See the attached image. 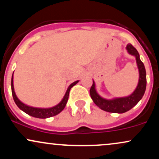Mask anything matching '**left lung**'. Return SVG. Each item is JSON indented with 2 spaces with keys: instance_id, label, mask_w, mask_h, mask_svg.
I'll use <instances>...</instances> for the list:
<instances>
[{
  "instance_id": "obj_1",
  "label": "left lung",
  "mask_w": 159,
  "mask_h": 159,
  "mask_svg": "<svg viewBox=\"0 0 159 159\" xmlns=\"http://www.w3.org/2000/svg\"><path fill=\"white\" fill-rule=\"evenodd\" d=\"M126 49L128 52L132 55L135 56L137 64L139 69V82L135 90L132 94L127 97L116 98L112 100H107L102 98L101 96L96 93L95 89V83L93 82V85L91 86L90 90V94L93 102L102 110L111 113H118L123 114L126 112L134 107L138 102L143 97L147 87V75H146V69L144 67L143 62L140 61L139 53L136 50V48L132 44L127 45Z\"/></svg>"
}]
</instances>
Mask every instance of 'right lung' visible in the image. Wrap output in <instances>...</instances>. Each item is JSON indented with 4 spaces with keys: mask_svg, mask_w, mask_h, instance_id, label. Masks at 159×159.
Wrapping results in <instances>:
<instances>
[{
    "mask_svg": "<svg viewBox=\"0 0 159 159\" xmlns=\"http://www.w3.org/2000/svg\"><path fill=\"white\" fill-rule=\"evenodd\" d=\"M78 82V81H76L73 82L72 84H71L69 85V87L67 89L66 94L63 97L62 101L58 104L56 106L50 107V108H36V107H33L27 106V105H25V104L21 102V101L17 98L16 95L15 93V91H14V87H13V75L12 76V80H11V88H12V97H13L14 101L18 107L21 109V111H23L24 112H25L30 116H34V117L36 118H41V119H45V118L51 117V116H54L55 115L58 114L59 113H61L62 111L64 109V107L66 105L67 101H68L69 98V94L70 89L73 87L74 85H75Z\"/></svg>",
    "mask_w": 159,
    "mask_h": 159,
    "instance_id": "right-lung-1",
    "label": "right lung"
}]
</instances>
